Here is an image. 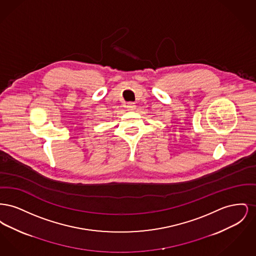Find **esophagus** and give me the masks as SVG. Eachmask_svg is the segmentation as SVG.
I'll use <instances>...</instances> for the list:
<instances>
[{"label":"esophagus","mask_w":256,"mask_h":256,"mask_svg":"<svg viewBox=\"0 0 256 256\" xmlns=\"http://www.w3.org/2000/svg\"><path fill=\"white\" fill-rule=\"evenodd\" d=\"M126 108H128V110H134V108H135V104H134V102H128V106H126Z\"/></svg>","instance_id":"esophagus-1"}]
</instances>
